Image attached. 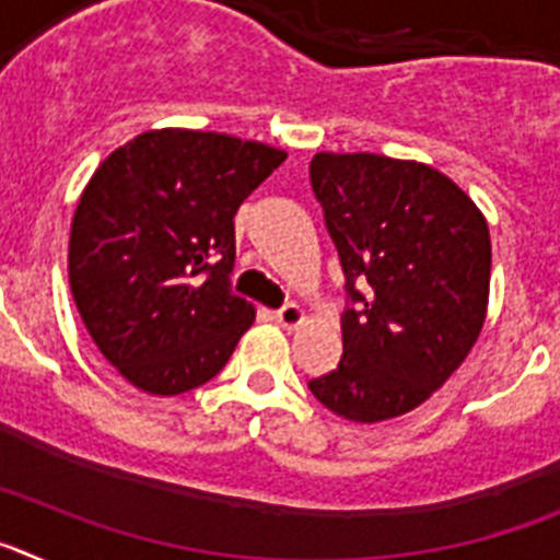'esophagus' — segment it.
<instances>
[{
	"instance_id": "obj_1",
	"label": "esophagus",
	"mask_w": 560,
	"mask_h": 560,
	"mask_svg": "<svg viewBox=\"0 0 560 560\" xmlns=\"http://www.w3.org/2000/svg\"><path fill=\"white\" fill-rule=\"evenodd\" d=\"M275 323L283 325V328H296V325L305 323V311L300 305H283L280 311H275Z\"/></svg>"
}]
</instances>
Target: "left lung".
I'll use <instances>...</instances> for the list:
<instances>
[{
	"label": "left lung",
	"instance_id": "left-lung-1",
	"mask_svg": "<svg viewBox=\"0 0 560 560\" xmlns=\"http://www.w3.org/2000/svg\"><path fill=\"white\" fill-rule=\"evenodd\" d=\"M311 187L339 252L350 308L341 359L308 381L353 423L412 412L471 353L488 314V221L446 173L381 153H316Z\"/></svg>",
	"mask_w": 560,
	"mask_h": 560
}]
</instances>
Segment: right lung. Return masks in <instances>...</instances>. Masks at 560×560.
Segmentation results:
<instances>
[{
	"mask_svg": "<svg viewBox=\"0 0 560 560\" xmlns=\"http://www.w3.org/2000/svg\"><path fill=\"white\" fill-rule=\"evenodd\" d=\"M285 151L156 128L101 162L69 232V289L112 368L148 395L201 387L255 308L230 291L235 212Z\"/></svg>",
	"mask_w": 560,
	"mask_h": 560,
	"instance_id": "obj_1",
	"label": "right lung"
}]
</instances>
